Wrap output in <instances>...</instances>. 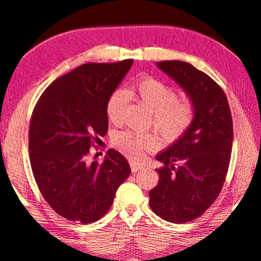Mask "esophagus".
I'll return each mask as SVG.
<instances>
[{
	"instance_id": "obj_1",
	"label": "esophagus",
	"mask_w": 261,
	"mask_h": 261,
	"mask_svg": "<svg viewBox=\"0 0 261 261\" xmlns=\"http://www.w3.org/2000/svg\"><path fill=\"white\" fill-rule=\"evenodd\" d=\"M130 166H131V171H133V172H137V171H140V170L143 169V167H142L141 165H138L136 163H133V161H131V163H130Z\"/></svg>"
}]
</instances>
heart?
I'll list each match as a JSON object with an SVG mask.
<instances>
[{
  "mask_svg": "<svg viewBox=\"0 0 261 261\" xmlns=\"http://www.w3.org/2000/svg\"><path fill=\"white\" fill-rule=\"evenodd\" d=\"M128 94L141 101L154 114V126L166 140H176L193 121V106L187 101H178L174 89L158 79H141L130 88ZM126 105V92L120 89L112 92L106 106L111 123L118 125L123 121ZM156 144L158 138L151 134L124 131L114 138V146L134 160H140L144 150L154 149Z\"/></svg>",
  "mask_w": 261,
  "mask_h": 261,
  "instance_id": "b5f03b06",
  "label": "heart"
}]
</instances>
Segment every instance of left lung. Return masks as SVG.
Instances as JSON below:
<instances>
[{
  "mask_svg": "<svg viewBox=\"0 0 261 261\" xmlns=\"http://www.w3.org/2000/svg\"><path fill=\"white\" fill-rule=\"evenodd\" d=\"M156 66L182 88L194 108L189 127L155 156L163 166L149 191L153 212L182 224L200 217L222 190L231 156L232 119L225 94L206 73L177 60Z\"/></svg>",
  "mask_w": 261,
  "mask_h": 261,
  "instance_id": "left-lung-1",
  "label": "left lung"
}]
</instances>
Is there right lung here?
Listing matches in <instances>:
<instances>
[{
    "instance_id": "right-lung-1",
    "label": "right lung",
    "mask_w": 261,
    "mask_h": 261,
    "mask_svg": "<svg viewBox=\"0 0 261 261\" xmlns=\"http://www.w3.org/2000/svg\"><path fill=\"white\" fill-rule=\"evenodd\" d=\"M134 60L84 64L54 81L32 112L30 163L43 197L61 217L90 224L111 208L130 176L127 160L110 149L103 161H88L92 140L108 128L107 101Z\"/></svg>"
}]
</instances>
